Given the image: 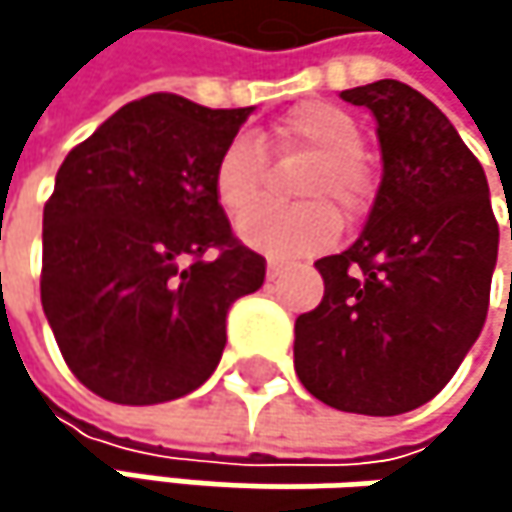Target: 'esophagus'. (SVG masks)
<instances>
[{"label": "esophagus", "instance_id": "34e87169", "mask_svg": "<svg viewBox=\"0 0 512 512\" xmlns=\"http://www.w3.org/2000/svg\"><path fill=\"white\" fill-rule=\"evenodd\" d=\"M278 275H281V266L269 260V263H266V281H275Z\"/></svg>", "mask_w": 512, "mask_h": 512}]
</instances>
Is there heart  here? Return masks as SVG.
Segmentation results:
<instances>
[{
	"label": "heart",
	"mask_w": 512,
	"mask_h": 512,
	"mask_svg": "<svg viewBox=\"0 0 512 512\" xmlns=\"http://www.w3.org/2000/svg\"><path fill=\"white\" fill-rule=\"evenodd\" d=\"M263 153L276 158L299 155L312 162L300 187L309 207L290 214L261 211L240 225V240L278 263L329 249L341 234V219L329 204L314 201L332 198L344 213H356L367 186L361 168L364 136L356 118L332 103H305L269 133H257L255 142L234 139L213 171L216 201L231 219L248 216L265 191Z\"/></svg>",
	"instance_id": "obj_1"
}]
</instances>
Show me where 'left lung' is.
<instances>
[{"mask_svg": "<svg viewBox=\"0 0 512 512\" xmlns=\"http://www.w3.org/2000/svg\"><path fill=\"white\" fill-rule=\"evenodd\" d=\"M341 97L376 118L382 183L356 243L314 263L326 290L296 317L293 364L332 409L403 415L451 382L486 323L498 222L483 165L421 91L379 79Z\"/></svg>", "mask_w": 512, "mask_h": 512, "instance_id": "1", "label": "left lung"}]
</instances>
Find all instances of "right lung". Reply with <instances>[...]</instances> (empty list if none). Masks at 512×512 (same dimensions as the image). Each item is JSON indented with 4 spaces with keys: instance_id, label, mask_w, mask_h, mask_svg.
<instances>
[{
    "instance_id": "add662e5",
    "label": "right lung",
    "mask_w": 512,
    "mask_h": 512,
    "mask_svg": "<svg viewBox=\"0 0 512 512\" xmlns=\"http://www.w3.org/2000/svg\"><path fill=\"white\" fill-rule=\"evenodd\" d=\"M252 112L148 94L64 156L44 207L41 302L67 367L103 400L151 406L204 385L231 305L263 284L266 260L234 240L213 192Z\"/></svg>"
}]
</instances>
